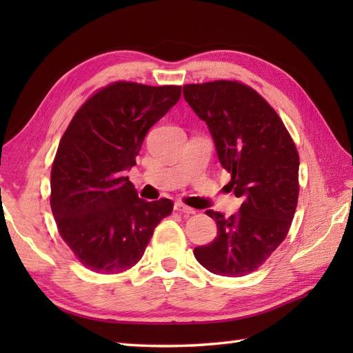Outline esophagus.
<instances>
[{"mask_svg":"<svg viewBox=\"0 0 353 353\" xmlns=\"http://www.w3.org/2000/svg\"><path fill=\"white\" fill-rule=\"evenodd\" d=\"M174 211L181 212V214H185V215H192V214H196V211H194L192 208H190V206H185L183 203H176V205H174Z\"/></svg>","mask_w":353,"mask_h":353,"instance_id":"esophagus-1","label":"esophagus"}]
</instances>
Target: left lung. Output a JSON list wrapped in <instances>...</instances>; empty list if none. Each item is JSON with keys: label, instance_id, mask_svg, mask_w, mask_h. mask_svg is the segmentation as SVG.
Masks as SVG:
<instances>
[{"label": "left lung", "instance_id": "1", "mask_svg": "<svg viewBox=\"0 0 353 353\" xmlns=\"http://www.w3.org/2000/svg\"><path fill=\"white\" fill-rule=\"evenodd\" d=\"M183 97L206 123L216 156L229 171V190L243 199L226 219L209 209L216 223L212 243L194 249L209 272L239 277L261 267L287 236L299 197V154L274 109L238 81L185 85Z\"/></svg>", "mask_w": 353, "mask_h": 353}]
</instances>
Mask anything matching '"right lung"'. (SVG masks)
Wrapping results in <instances>:
<instances>
[{
    "label": "right lung",
    "instance_id": "right-lung-1",
    "mask_svg": "<svg viewBox=\"0 0 353 353\" xmlns=\"http://www.w3.org/2000/svg\"><path fill=\"white\" fill-rule=\"evenodd\" d=\"M181 95L182 86L117 81L94 94L63 133L51 168V211L63 241L95 273L137 264L172 211L168 199H139L125 171Z\"/></svg>",
    "mask_w": 353,
    "mask_h": 353
}]
</instances>
